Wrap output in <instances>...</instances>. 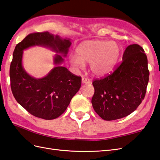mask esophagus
<instances>
[{"label": "esophagus", "mask_w": 160, "mask_h": 160, "mask_svg": "<svg viewBox=\"0 0 160 160\" xmlns=\"http://www.w3.org/2000/svg\"><path fill=\"white\" fill-rule=\"evenodd\" d=\"M90 82H91V80H90L87 78L82 77V83L87 84H89Z\"/></svg>", "instance_id": "34e87169"}]
</instances>
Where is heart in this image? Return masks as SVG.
<instances>
[{
    "label": "heart",
    "mask_w": 160,
    "mask_h": 160,
    "mask_svg": "<svg viewBox=\"0 0 160 160\" xmlns=\"http://www.w3.org/2000/svg\"><path fill=\"white\" fill-rule=\"evenodd\" d=\"M78 56L69 58L72 64L82 68L90 62V69L95 76H103L112 71L121 55V48L116 42L90 40L82 43L76 50Z\"/></svg>",
    "instance_id": "heart-1"
}]
</instances>
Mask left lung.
<instances>
[{"mask_svg": "<svg viewBox=\"0 0 160 160\" xmlns=\"http://www.w3.org/2000/svg\"><path fill=\"white\" fill-rule=\"evenodd\" d=\"M138 44L128 46L121 65L110 75L92 82L91 103L106 121L123 118L136 110L144 98L148 82L147 55Z\"/></svg>", "mask_w": 160, "mask_h": 160, "instance_id": "8db88e82", "label": "left lung"}]
</instances>
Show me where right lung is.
I'll use <instances>...</instances> for the list:
<instances>
[{"instance_id": "add662e5", "label": "right lung", "mask_w": 160, "mask_h": 160, "mask_svg": "<svg viewBox=\"0 0 160 160\" xmlns=\"http://www.w3.org/2000/svg\"><path fill=\"white\" fill-rule=\"evenodd\" d=\"M71 44L70 39L44 32L29 34L15 48L9 71L11 88L18 103L33 116L46 120L60 117L79 91L81 78L61 65ZM33 46L49 48L56 52L55 68L41 79L29 75L22 65L23 51Z\"/></svg>"}]
</instances>
